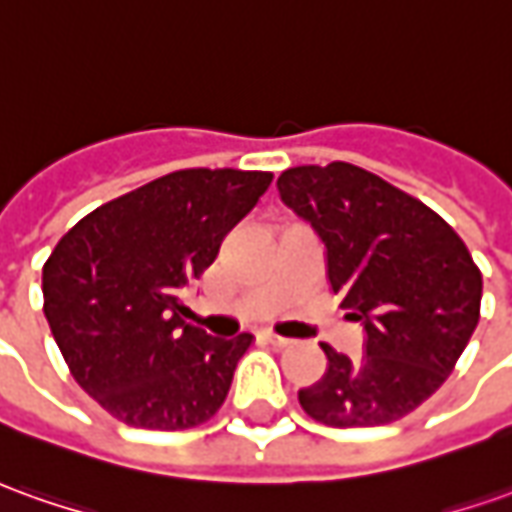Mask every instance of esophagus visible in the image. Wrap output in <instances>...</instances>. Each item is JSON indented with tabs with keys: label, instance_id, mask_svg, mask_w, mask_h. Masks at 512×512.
Returning <instances> with one entry per match:
<instances>
[{
	"label": "esophagus",
	"instance_id": "34e87169",
	"mask_svg": "<svg viewBox=\"0 0 512 512\" xmlns=\"http://www.w3.org/2000/svg\"><path fill=\"white\" fill-rule=\"evenodd\" d=\"M264 340H267L270 345H276V348H290L292 345L290 337H281V334H273V331H267V334H264Z\"/></svg>",
	"mask_w": 512,
	"mask_h": 512
}]
</instances>
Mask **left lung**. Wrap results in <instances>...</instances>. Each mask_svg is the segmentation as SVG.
<instances>
[{
	"instance_id": "obj_1",
	"label": "left lung",
	"mask_w": 512,
	"mask_h": 512,
	"mask_svg": "<svg viewBox=\"0 0 512 512\" xmlns=\"http://www.w3.org/2000/svg\"><path fill=\"white\" fill-rule=\"evenodd\" d=\"M278 195L323 245L326 278L362 326V357L331 345L326 373L298 390L337 429L404 418L446 382L479 323L482 276L432 209L373 172L334 161L281 172Z\"/></svg>"
}]
</instances>
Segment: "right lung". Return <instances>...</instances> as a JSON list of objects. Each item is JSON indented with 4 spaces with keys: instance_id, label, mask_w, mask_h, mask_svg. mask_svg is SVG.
<instances>
[{
    "instance_id": "1",
    "label": "right lung",
    "mask_w": 512,
    "mask_h": 512,
    "mask_svg": "<svg viewBox=\"0 0 512 512\" xmlns=\"http://www.w3.org/2000/svg\"><path fill=\"white\" fill-rule=\"evenodd\" d=\"M273 181L181 169L94 209L44 264V315L77 384L122 424L192 429L220 410L250 334L183 323L181 292Z\"/></svg>"
}]
</instances>
